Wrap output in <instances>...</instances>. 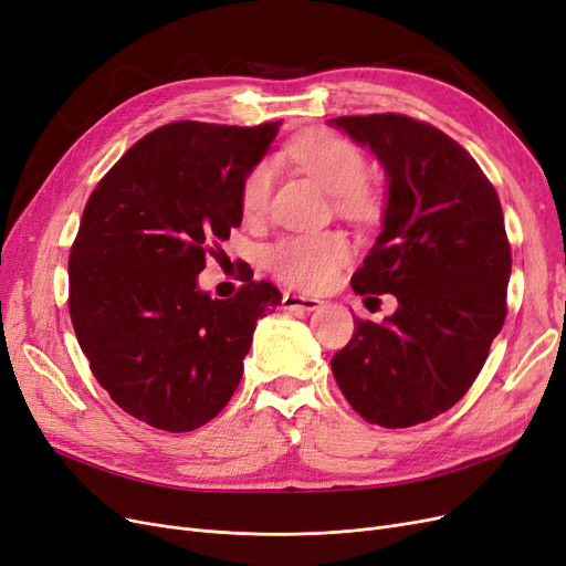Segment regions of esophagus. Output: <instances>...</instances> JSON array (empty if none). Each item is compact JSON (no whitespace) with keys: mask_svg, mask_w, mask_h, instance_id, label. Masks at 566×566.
<instances>
[{"mask_svg":"<svg viewBox=\"0 0 566 566\" xmlns=\"http://www.w3.org/2000/svg\"><path fill=\"white\" fill-rule=\"evenodd\" d=\"M284 310H301V312H315L322 307L319 298H312V296H296V294H284L282 298Z\"/></svg>","mask_w":566,"mask_h":566,"instance_id":"1","label":"esophagus"}]
</instances>
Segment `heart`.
<instances>
[{"instance_id": "heart-1", "label": "heart", "mask_w": 566, "mask_h": 566, "mask_svg": "<svg viewBox=\"0 0 566 566\" xmlns=\"http://www.w3.org/2000/svg\"><path fill=\"white\" fill-rule=\"evenodd\" d=\"M294 158L303 170L322 184L328 193L338 196L340 202L354 212H364L373 205L368 188L366 156L357 144L345 137L315 133L291 146ZM275 167L263 160L251 170L242 184L240 205L244 217H261L270 202ZM349 254V242L343 233H315L289 235L265 251V261L275 275L298 289H322L333 282L338 268Z\"/></svg>"}]
</instances>
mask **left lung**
I'll return each instance as SVG.
<instances>
[{
  "label": "left lung",
  "mask_w": 566,
  "mask_h": 566,
  "mask_svg": "<svg viewBox=\"0 0 566 566\" xmlns=\"http://www.w3.org/2000/svg\"><path fill=\"white\" fill-rule=\"evenodd\" d=\"M328 125L387 175L382 230L352 289L399 301L382 324L354 319L333 378L370 424L429 422L469 391L506 319L511 247L499 196L464 146L433 125L401 114Z\"/></svg>",
  "instance_id": "obj_1"
}]
</instances>
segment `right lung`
<instances>
[{"label":"right lung","mask_w":566,"mask_h":566,"mask_svg":"<svg viewBox=\"0 0 566 566\" xmlns=\"http://www.w3.org/2000/svg\"><path fill=\"white\" fill-rule=\"evenodd\" d=\"M277 123L179 120L142 137L91 193L70 254V315L95 380L139 422L193 431L226 408L254 328L282 294L198 286L207 254L242 223L240 193Z\"/></svg>","instance_id":"add662e5"}]
</instances>
